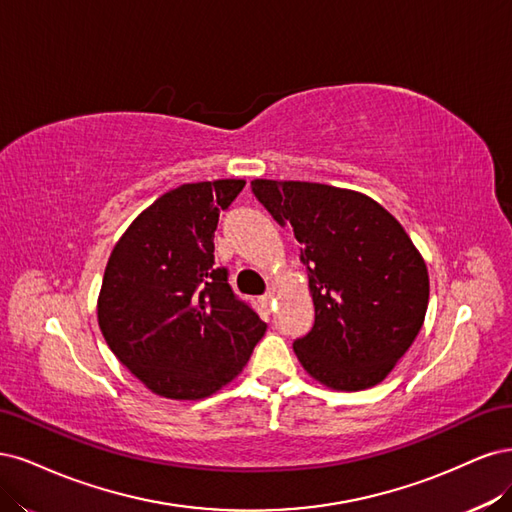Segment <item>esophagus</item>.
Masks as SVG:
<instances>
[{"mask_svg":"<svg viewBox=\"0 0 512 512\" xmlns=\"http://www.w3.org/2000/svg\"><path fill=\"white\" fill-rule=\"evenodd\" d=\"M274 302H276V295L274 293H268L266 298H263V304H266V306H274Z\"/></svg>","mask_w":512,"mask_h":512,"instance_id":"obj_1","label":"esophagus"}]
</instances>
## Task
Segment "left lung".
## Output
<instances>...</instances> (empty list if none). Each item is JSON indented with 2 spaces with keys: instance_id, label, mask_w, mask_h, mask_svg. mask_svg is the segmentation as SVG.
Returning <instances> with one entry per match:
<instances>
[{
  "instance_id": "obj_1",
  "label": "left lung",
  "mask_w": 512,
  "mask_h": 512,
  "mask_svg": "<svg viewBox=\"0 0 512 512\" xmlns=\"http://www.w3.org/2000/svg\"><path fill=\"white\" fill-rule=\"evenodd\" d=\"M253 193L302 244L315 325L293 342L323 387L383 383L415 342L430 302L425 259L400 221L366 193L255 178Z\"/></svg>"
}]
</instances>
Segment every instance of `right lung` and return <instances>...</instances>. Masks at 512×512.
<instances>
[{
	"mask_svg": "<svg viewBox=\"0 0 512 512\" xmlns=\"http://www.w3.org/2000/svg\"><path fill=\"white\" fill-rule=\"evenodd\" d=\"M244 178L180 185L144 208L108 257L97 323L110 351L168 400H204L249 364L266 334L214 268L219 212Z\"/></svg>",
	"mask_w": 512,
	"mask_h": 512,
	"instance_id": "1",
	"label": "right lung"
}]
</instances>
